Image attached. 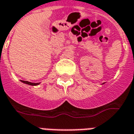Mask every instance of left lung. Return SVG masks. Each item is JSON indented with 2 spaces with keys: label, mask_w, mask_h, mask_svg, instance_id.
<instances>
[{
  "label": "left lung",
  "mask_w": 134,
  "mask_h": 134,
  "mask_svg": "<svg viewBox=\"0 0 134 134\" xmlns=\"http://www.w3.org/2000/svg\"><path fill=\"white\" fill-rule=\"evenodd\" d=\"M103 84H104V83H103Z\"/></svg>",
  "instance_id": "obj_1"
}]
</instances>
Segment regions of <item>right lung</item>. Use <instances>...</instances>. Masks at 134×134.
<instances>
[{
	"mask_svg": "<svg viewBox=\"0 0 134 134\" xmlns=\"http://www.w3.org/2000/svg\"><path fill=\"white\" fill-rule=\"evenodd\" d=\"M21 82H23V83L29 85H32V86H35V85H38L40 84V82H37V83H34V82H28V81H24V80H21Z\"/></svg>",
	"mask_w": 134,
	"mask_h": 134,
	"instance_id": "add662e5",
	"label": "right lung"
}]
</instances>
